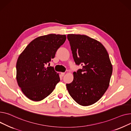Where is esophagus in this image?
<instances>
[{"instance_id": "obj_1", "label": "esophagus", "mask_w": 131, "mask_h": 131, "mask_svg": "<svg viewBox=\"0 0 131 131\" xmlns=\"http://www.w3.org/2000/svg\"><path fill=\"white\" fill-rule=\"evenodd\" d=\"M60 74H61V76L63 77V76L65 74V73H64V72H61Z\"/></svg>"}]
</instances>
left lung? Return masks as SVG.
Returning a JSON list of instances; mask_svg holds the SVG:
<instances>
[{
	"label": "left lung",
	"mask_w": 131,
	"mask_h": 131,
	"mask_svg": "<svg viewBox=\"0 0 131 131\" xmlns=\"http://www.w3.org/2000/svg\"><path fill=\"white\" fill-rule=\"evenodd\" d=\"M73 59L82 69L73 72V80L67 84L71 97L78 104L93 105L108 89L113 66L108 53L99 41L85 35H67Z\"/></svg>",
	"instance_id": "obj_1"
}]
</instances>
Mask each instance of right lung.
Masks as SVG:
<instances>
[{"label":"right lung","instance_id":"1","mask_svg":"<svg viewBox=\"0 0 131 131\" xmlns=\"http://www.w3.org/2000/svg\"><path fill=\"white\" fill-rule=\"evenodd\" d=\"M66 38V35L55 34L39 36L20 53L16 63V80L23 93L30 100L42 101L60 81L59 73L46 64L54 58Z\"/></svg>","mask_w":131,"mask_h":131}]
</instances>
